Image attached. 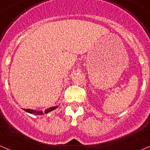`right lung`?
<instances>
[{"mask_svg": "<svg viewBox=\"0 0 150 150\" xmlns=\"http://www.w3.org/2000/svg\"><path fill=\"white\" fill-rule=\"evenodd\" d=\"M57 108V106H56V107L50 108H48V109L45 110V111L44 112H42V111H35V110H30V109H23V110L27 112H28V113H30V114L41 115L43 114H47V113H48V112H50L56 109Z\"/></svg>", "mask_w": 150, "mask_h": 150, "instance_id": "add662e5", "label": "right lung"}]
</instances>
